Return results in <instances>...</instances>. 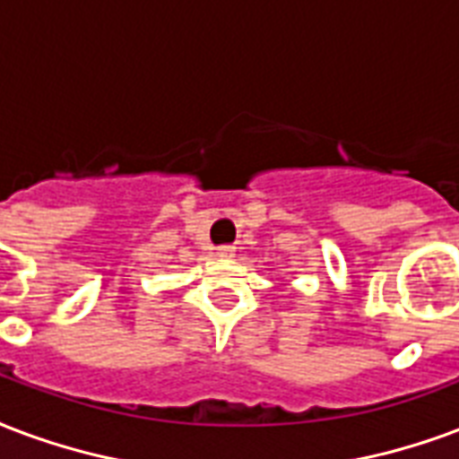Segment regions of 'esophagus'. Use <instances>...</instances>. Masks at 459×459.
<instances>
[{
    "instance_id": "1",
    "label": "esophagus",
    "mask_w": 459,
    "mask_h": 459,
    "mask_svg": "<svg viewBox=\"0 0 459 459\" xmlns=\"http://www.w3.org/2000/svg\"><path fill=\"white\" fill-rule=\"evenodd\" d=\"M216 255H219V257H233V255H236V246H219V247H216Z\"/></svg>"
}]
</instances>
